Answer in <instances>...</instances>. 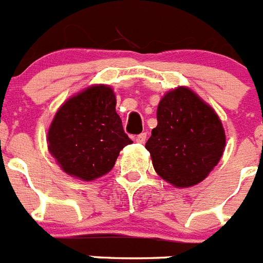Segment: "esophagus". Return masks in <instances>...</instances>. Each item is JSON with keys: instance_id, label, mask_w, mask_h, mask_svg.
Segmentation results:
<instances>
[{"instance_id": "obj_1", "label": "esophagus", "mask_w": 263, "mask_h": 263, "mask_svg": "<svg viewBox=\"0 0 263 263\" xmlns=\"http://www.w3.org/2000/svg\"><path fill=\"white\" fill-rule=\"evenodd\" d=\"M136 141L138 143H145L146 142V133H141L136 137Z\"/></svg>"}]
</instances>
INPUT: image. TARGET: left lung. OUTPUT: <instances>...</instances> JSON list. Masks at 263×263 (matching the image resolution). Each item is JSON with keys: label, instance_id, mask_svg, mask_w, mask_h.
Masks as SVG:
<instances>
[{"label": "left lung", "instance_id": "left-lung-1", "mask_svg": "<svg viewBox=\"0 0 263 263\" xmlns=\"http://www.w3.org/2000/svg\"><path fill=\"white\" fill-rule=\"evenodd\" d=\"M157 127L145 147L155 173L176 188L203 182L225 148V130L211 105L187 87L168 90L158 104Z\"/></svg>", "mask_w": 263, "mask_h": 263}]
</instances>
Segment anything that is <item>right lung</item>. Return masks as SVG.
Segmentation results:
<instances>
[{
	"mask_svg": "<svg viewBox=\"0 0 263 263\" xmlns=\"http://www.w3.org/2000/svg\"><path fill=\"white\" fill-rule=\"evenodd\" d=\"M50 154L73 178L90 182L108 174L133 141L116 111V95L97 84L73 95L55 113L47 133Z\"/></svg>",
	"mask_w": 263,
	"mask_h": 263,
	"instance_id": "right-lung-1",
	"label": "right lung"
}]
</instances>
